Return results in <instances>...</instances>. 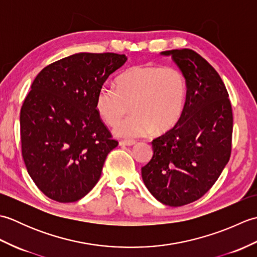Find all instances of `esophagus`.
<instances>
[{"label": "esophagus", "instance_id": "1", "mask_svg": "<svg viewBox=\"0 0 257 257\" xmlns=\"http://www.w3.org/2000/svg\"><path fill=\"white\" fill-rule=\"evenodd\" d=\"M136 144L135 140H120L119 141V146H134Z\"/></svg>", "mask_w": 257, "mask_h": 257}]
</instances>
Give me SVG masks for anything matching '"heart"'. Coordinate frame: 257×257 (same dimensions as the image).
Listing matches in <instances>:
<instances>
[{"instance_id":"b5f03b06","label":"heart","mask_w":257,"mask_h":257,"mask_svg":"<svg viewBox=\"0 0 257 257\" xmlns=\"http://www.w3.org/2000/svg\"><path fill=\"white\" fill-rule=\"evenodd\" d=\"M116 88L102 86L95 99L96 111L113 125L127 112L113 133L120 138L145 137L163 133L178 122L183 111L187 83L180 69L147 64L130 67L116 79Z\"/></svg>"}]
</instances>
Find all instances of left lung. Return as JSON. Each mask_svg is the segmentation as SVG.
<instances>
[{
    "label": "left lung",
    "instance_id": "left-lung-1",
    "mask_svg": "<svg viewBox=\"0 0 257 257\" xmlns=\"http://www.w3.org/2000/svg\"><path fill=\"white\" fill-rule=\"evenodd\" d=\"M171 56L187 83L181 117L152 141L154 156L141 168L149 192L161 203L181 206L203 196L231 156L233 114L220 75L191 50L161 52Z\"/></svg>",
    "mask_w": 257,
    "mask_h": 257
}]
</instances>
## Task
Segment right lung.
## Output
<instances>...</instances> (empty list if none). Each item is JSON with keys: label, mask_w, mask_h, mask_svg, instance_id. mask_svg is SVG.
Returning <instances> with one entry per match:
<instances>
[{"label": "right lung", "mask_w": 257, "mask_h": 257, "mask_svg": "<svg viewBox=\"0 0 257 257\" xmlns=\"http://www.w3.org/2000/svg\"><path fill=\"white\" fill-rule=\"evenodd\" d=\"M127 62L113 53H77L48 65L21 109L22 156L48 198L68 203L89 193L101 176L111 138L96 111L98 90Z\"/></svg>", "instance_id": "right-lung-1"}]
</instances>
